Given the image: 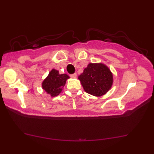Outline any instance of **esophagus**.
Masks as SVG:
<instances>
[{
  "mask_svg": "<svg viewBox=\"0 0 154 154\" xmlns=\"http://www.w3.org/2000/svg\"><path fill=\"white\" fill-rule=\"evenodd\" d=\"M70 76H71V77H72V78H73V79H75V78L77 77V74H76V73L72 74V75H70Z\"/></svg>",
  "mask_w": 154,
  "mask_h": 154,
  "instance_id": "obj_1",
  "label": "esophagus"
}]
</instances>
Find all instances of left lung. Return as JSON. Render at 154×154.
Segmentation results:
<instances>
[{
	"instance_id": "obj_1",
	"label": "left lung",
	"mask_w": 154,
	"mask_h": 154,
	"mask_svg": "<svg viewBox=\"0 0 154 154\" xmlns=\"http://www.w3.org/2000/svg\"><path fill=\"white\" fill-rule=\"evenodd\" d=\"M78 79L85 92L98 97L107 93L113 82V73L103 63L88 64Z\"/></svg>"
}]
</instances>
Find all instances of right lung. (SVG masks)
Here are the masks:
<instances>
[{"label":"right lung","instance_id":"right-lung-1","mask_svg":"<svg viewBox=\"0 0 154 154\" xmlns=\"http://www.w3.org/2000/svg\"><path fill=\"white\" fill-rule=\"evenodd\" d=\"M70 77L66 74H60L59 71L53 69L49 72L42 82V88L51 97L58 96Z\"/></svg>","mask_w":154,"mask_h":154}]
</instances>
